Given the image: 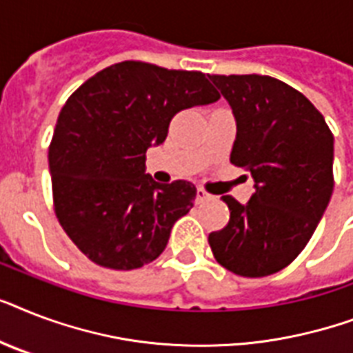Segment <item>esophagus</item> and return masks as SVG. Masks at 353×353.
<instances>
[{
  "label": "esophagus",
  "instance_id": "34e87169",
  "mask_svg": "<svg viewBox=\"0 0 353 353\" xmlns=\"http://www.w3.org/2000/svg\"><path fill=\"white\" fill-rule=\"evenodd\" d=\"M210 198H212V196H210L209 192H205L203 188L198 187V190H196V201H198V203H203V201H207V199Z\"/></svg>",
  "mask_w": 353,
  "mask_h": 353
}]
</instances>
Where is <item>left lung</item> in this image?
I'll return each mask as SVG.
<instances>
[{
	"label": "left lung",
	"mask_w": 353,
	"mask_h": 353,
	"mask_svg": "<svg viewBox=\"0 0 353 353\" xmlns=\"http://www.w3.org/2000/svg\"><path fill=\"white\" fill-rule=\"evenodd\" d=\"M236 119L231 163L251 172L245 205L223 201L231 218L210 232L212 254L240 276L279 273L306 247L334 192V135L319 110L265 74H209Z\"/></svg>",
	"instance_id": "1"
}]
</instances>
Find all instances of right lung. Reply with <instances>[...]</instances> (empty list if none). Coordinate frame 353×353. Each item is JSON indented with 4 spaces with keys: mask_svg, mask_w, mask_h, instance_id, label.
Wrapping results in <instances>:
<instances>
[{
    "mask_svg": "<svg viewBox=\"0 0 353 353\" xmlns=\"http://www.w3.org/2000/svg\"><path fill=\"white\" fill-rule=\"evenodd\" d=\"M218 99L199 71L133 60L102 69L69 97L49 146L52 199L60 225L91 262L130 271L165 251L196 187L155 183L144 172L146 150L165 143L177 112Z\"/></svg>",
    "mask_w": 353,
    "mask_h": 353,
    "instance_id": "right-lung-1",
    "label": "right lung"
}]
</instances>
